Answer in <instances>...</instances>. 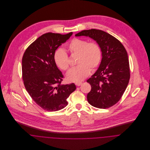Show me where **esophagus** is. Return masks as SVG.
I'll return each instance as SVG.
<instances>
[{"label":"esophagus","instance_id":"1","mask_svg":"<svg viewBox=\"0 0 150 150\" xmlns=\"http://www.w3.org/2000/svg\"><path fill=\"white\" fill-rule=\"evenodd\" d=\"M82 84V83L81 82H78V83H76V85L78 86H81Z\"/></svg>","mask_w":150,"mask_h":150}]
</instances>
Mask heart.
<instances>
[{"label": "heart", "mask_w": 150, "mask_h": 150, "mask_svg": "<svg viewBox=\"0 0 150 150\" xmlns=\"http://www.w3.org/2000/svg\"><path fill=\"white\" fill-rule=\"evenodd\" d=\"M67 50L74 55L78 54L75 67L69 70L66 74V79L70 82H79L88 76L90 71H94L100 64L102 52L98 44L88 43L86 40L75 38L67 45ZM55 64L63 70L69 68L67 54L62 49L57 50L54 55Z\"/></svg>", "instance_id": "b5f03b06"}]
</instances>
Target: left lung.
Returning a JSON list of instances; mask_svg holds the SVG:
<instances>
[{"label":"left lung","mask_w":150,"mask_h":150,"mask_svg":"<svg viewBox=\"0 0 150 150\" xmlns=\"http://www.w3.org/2000/svg\"><path fill=\"white\" fill-rule=\"evenodd\" d=\"M76 36H86L99 44L102 58L96 71L86 81L91 86L87 95L92 106L107 108L116 104L124 94L130 79L127 52L121 43L101 30H84Z\"/></svg>","instance_id":"8db88e82"}]
</instances>
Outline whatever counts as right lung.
Wrapping results in <instances>:
<instances>
[{"mask_svg": "<svg viewBox=\"0 0 150 150\" xmlns=\"http://www.w3.org/2000/svg\"><path fill=\"white\" fill-rule=\"evenodd\" d=\"M72 34L45 33L28 47L22 58L25 87L32 99L48 111L66 107L67 98L76 89L74 83L61 84L64 76L54 59L55 50Z\"/></svg>", "mask_w": 150, "mask_h": 150, "instance_id": "1", "label": "right lung"}]
</instances>
